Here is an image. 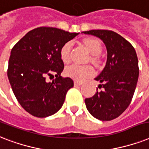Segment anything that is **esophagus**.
<instances>
[{"mask_svg":"<svg viewBox=\"0 0 149 149\" xmlns=\"http://www.w3.org/2000/svg\"><path fill=\"white\" fill-rule=\"evenodd\" d=\"M74 84V86H80V85H82V82H81V81H75Z\"/></svg>","mask_w":149,"mask_h":149,"instance_id":"34e87169","label":"esophagus"}]
</instances>
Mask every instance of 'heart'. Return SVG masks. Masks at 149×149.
Listing matches in <instances>:
<instances>
[{
	"instance_id": "b5f03b06",
	"label": "heart",
	"mask_w": 149,
	"mask_h": 149,
	"mask_svg": "<svg viewBox=\"0 0 149 149\" xmlns=\"http://www.w3.org/2000/svg\"><path fill=\"white\" fill-rule=\"evenodd\" d=\"M84 44L90 54L94 55L92 57L93 61H97L96 55H99L102 50V47L100 41L96 39H86L84 40ZM71 43L66 42L61 49V58L64 63L70 61V51H71ZM65 74L69 78L76 81H84L86 78H90L95 74V70L90 65H80L73 64L67 67L65 69Z\"/></svg>"
}]
</instances>
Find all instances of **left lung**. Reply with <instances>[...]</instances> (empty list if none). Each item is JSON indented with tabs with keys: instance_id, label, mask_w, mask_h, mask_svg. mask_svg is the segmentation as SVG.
<instances>
[{
	"instance_id": "left-lung-1",
	"label": "left lung",
	"mask_w": 149,
	"mask_h": 149,
	"mask_svg": "<svg viewBox=\"0 0 149 149\" xmlns=\"http://www.w3.org/2000/svg\"><path fill=\"white\" fill-rule=\"evenodd\" d=\"M85 34L102 40L107 49V61L95 78L102 85L93 97L85 99L88 112L100 120H112L128 107L138 82L139 68L135 49L130 42L111 30H90Z\"/></svg>"
}]
</instances>
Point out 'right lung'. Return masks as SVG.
Masks as SVG:
<instances>
[{"instance_id": "1", "label": "right lung", "mask_w": 149, "mask_h": 149, "mask_svg": "<svg viewBox=\"0 0 149 149\" xmlns=\"http://www.w3.org/2000/svg\"><path fill=\"white\" fill-rule=\"evenodd\" d=\"M78 33L52 27L29 31L11 51L8 77L16 99L29 113L47 117L63 106L68 91L74 86L70 78H62L64 64L61 49ZM55 74L47 83L45 78Z\"/></svg>"}]
</instances>
